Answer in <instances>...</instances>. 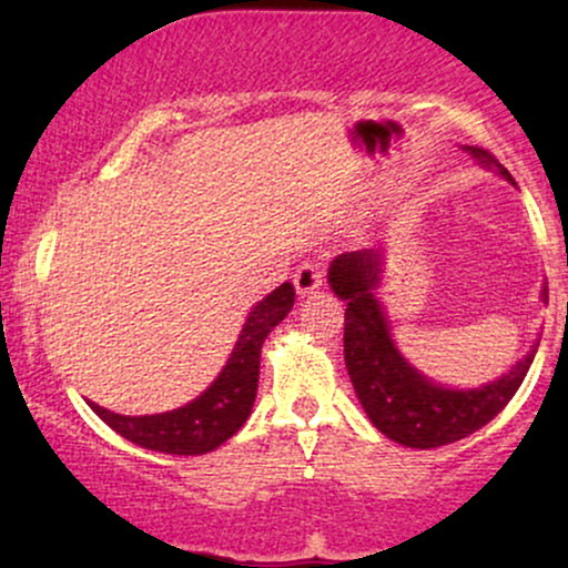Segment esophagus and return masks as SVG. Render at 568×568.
Returning <instances> with one entry per match:
<instances>
[{"label":"esophagus","mask_w":568,"mask_h":568,"mask_svg":"<svg viewBox=\"0 0 568 568\" xmlns=\"http://www.w3.org/2000/svg\"><path fill=\"white\" fill-rule=\"evenodd\" d=\"M323 264L321 262H304L293 275V285H296L298 296H310L323 285Z\"/></svg>","instance_id":"1"}]
</instances>
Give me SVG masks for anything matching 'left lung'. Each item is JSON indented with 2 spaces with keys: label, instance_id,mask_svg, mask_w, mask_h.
I'll return each mask as SVG.
<instances>
[{
  "label": "left lung",
  "instance_id": "1",
  "mask_svg": "<svg viewBox=\"0 0 568 568\" xmlns=\"http://www.w3.org/2000/svg\"><path fill=\"white\" fill-rule=\"evenodd\" d=\"M467 152L484 168L513 175L494 154L480 146ZM382 275V253L374 247L342 253L331 262L328 283L344 310V361L352 387L368 419L389 440L408 448H438L480 429L499 414L529 374L537 344L505 376L475 389H448L422 376L395 347L379 298L374 296ZM547 302V288H542Z\"/></svg>",
  "mask_w": 568,
  "mask_h": 568
}]
</instances>
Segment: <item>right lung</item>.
Returning a JSON list of instances; mask_svg holds the SVG:
<instances>
[{
  "instance_id": "add662e5",
  "label": "right lung",
  "mask_w": 568,
  "mask_h": 568,
  "mask_svg": "<svg viewBox=\"0 0 568 568\" xmlns=\"http://www.w3.org/2000/svg\"><path fill=\"white\" fill-rule=\"evenodd\" d=\"M293 302H296V291L291 283H283L264 302L253 306L230 361L221 368L216 382L186 406L152 416H122L88 400L90 408L114 433H120L122 438L141 448L175 456H200L213 452L221 443L230 440L251 416L258 387L262 344L270 336V331L277 323H283Z\"/></svg>"
}]
</instances>
